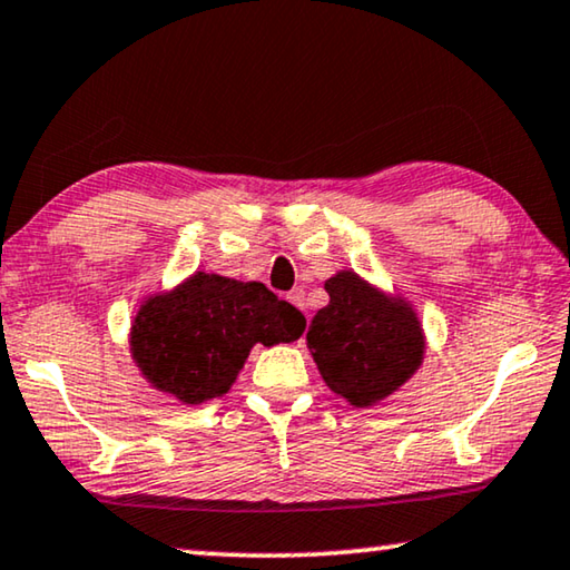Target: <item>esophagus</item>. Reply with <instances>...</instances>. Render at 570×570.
<instances>
[{
	"instance_id": "obj_1",
	"label": "esophagus",
	"mask_w": 570,
	"mask_h": 570,
	"mask_svg": "<svg viewBox=\"0 0 570 570\" xmlns=\"http://www.w3.org/2000/svg\"><path fill=\"white\" fill-rule=\"evenodd\" d=\"M287 301H291L295 308H301V311H305V305H308V303H305V291H303V287H295V291L287 293Z\"/></svg>"
}]
</instances>
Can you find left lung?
<instances>
[{"mask_svg":"<svg viewBox=\"0 0 570 570\" xmlns=\"http://www.w3.org/2000/svg\"><path fill=\"white\" fill-rule=\"evenodd\" d=\"M326 291L331 303L315 313L305 336L323 380L352 405L392 395L423 358L415 313L354 273L331 277Z\"/></svg>","mask_w":570,"mask_h":570,"instance_id":"1","label":"left lung"}]
</instances>
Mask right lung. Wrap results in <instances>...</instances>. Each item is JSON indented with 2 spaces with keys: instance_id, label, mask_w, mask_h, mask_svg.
I'll list each match as a JSON object with an SVG mask.
<instances>
[{
  "instance_id": "obj_1",
  "label": "right lung",
  "mask_w": 570,
  "mask_h": 570,
  "mask_svg": "<svg viewBox=\"0 0 570 570\" xmlns=\"http://www.w3.org/2000/svg\"><path fill=\"white\" fill-rule=\"evenodd\" d=\"M303 331V313L262 283L198 273L142 305L132 354L157 390L196 405L232 387L252 346L295 341Z\"/></svg>"
}]
</instances>
